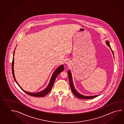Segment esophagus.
<instances>
[{"instance_id": "esophagus-1", "label": "esophagus", "mask_w": 124, "mask_h": 124, "mask_svg": "<svg viewBox=\"0 0 124 124\" xmlns=\"http://www.w3.org/2000/svg\"><path fill=\"white\" fill-rule=\"evenodd\" d=\"M68 62H66V64H68Z\"/></svg>"}]
</instances>
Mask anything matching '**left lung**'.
I'll list each match as a JSON object with an SVG mask.
<instances>
[{
  "label": "left lung",
  "mask_w": 124,
  "mask_h": 124,
  "mask_svg": "<svg viewBox=\"0 0 124 124\" xmlns=\"http://www.w3.org/2000/svg\"><path fill=\"white\" fill-rule=\"evenodd\" d=\"M106 42L107 46H108V47H109V48H110L111 51H112V53H113V55L114 56V53H113V51L112 50L111 47H110V46L109 41L106 40ZM68 78H69V83H70V86L71 87L72 92L75 95L76 97H77V98H78L79 99H93V98H95V97H98V96L99 95H93V96H84V95H83L80 93H79L78 92L76 91V89L75 88V86H74L73 82L72 81V76H71V71L70 70H68Z\"/></svg>",
  "instance_id": "8db88e82"
}]
</instances>
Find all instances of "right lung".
Returning a JSON list of instances; mask_svg holds the SVG:
<instances>
[{
	"instance_id": "obj_1",
	"label": "right lung",
	"mask_w": 124,
	"mask_h": 124,
	"mask_svg": "<svg viewBox=\"0 0 124 124\" xmlns=\"http://www.w3.org/2000/svg\"><path fill=\"white\" fill-rule=\"evenodd\" d=\"M15 50L14 51V53H13V60H12V74H13V77L14 78L15 80V82L16 83V84H17L18 86H19L23 91H24L25 93H27L28 95H31V96H33V97H44L46 96V95H47L48 93L51 91L52 88L53 87V84L54 83V81L56 79V77L59 74L61 73V71H63L64 70V67H63V64L61 65V66H59L58 68H56V70L54 71L53 73V74L52 76H51L50 80L49 82L48 86L46 87V88L44 90H43V91H40V92H36V93H33V92H29L28 91H25V90H24L18 84V82L16 81V79H15V74H14V56L15 55Z\"/></svg>"
}]
</instances>
